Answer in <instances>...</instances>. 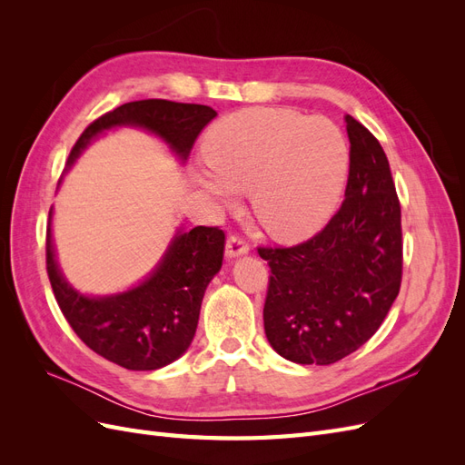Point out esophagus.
<instances>
[{
	"mask_svg": "<svg viewBox=\"0 0 465 465\" xmlns=\"http://www.w3.org/2000/svg\"><path fill=\"white\" fill-rule=\"evenodd\" d=\"M248 250H250V244L246 242V238L238 236V234H231L229 241H227V248H224V252H227V258H236V256L248 254Z\"/></svg>",
	"mask_w": 465,
	"mask_h": 465,
	"instance_id": "obj_1",
	"label": "esophagus"
}]
</instances>
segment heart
<instances>
[{"mask_svg": "<svg viewBox=\"0 0 465 465\" xmlns=\"http://www.w3.org/2000/svg\"><path fill=\"white\" fill-rule=\"evenodd\" d=\"M209 168L198 184L232 205L250 192L254 217L277 241L297 242L320 231L340 203L349 174V143L328 118L289 108H246L223 118L203 139Z\"/></svg>", "mask_w": 465, "mask_h": 465, "instance_id": "obj_1", "label": "heart"}]
</instances>
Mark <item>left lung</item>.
I'll list each match as a JSON object with an SVG mask.
<instances>
[{"label":"left lung","instance_id":"8db88e82","mask_svg":"<svg viewBox=\"0 0 465 465\" xmlns=\"http://www.w3.org/2000/svg\"><path fill=\"white\" fill-rule=\"evenodd\" d=\"M345 200L318 234L297 246L258 248L270 265L263 328L281 357L331 364L367 343L401 285V207L378 139L345 116Z\"/></svg>","mask_w":465,"mask_h":465}]
</instances>
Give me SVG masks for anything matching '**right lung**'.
<instances>
[{
    "label": "right lung",
    "instance_id": "right-lung-1",
    "mask_svg": "<svg viewBox=\"0 0 465 465\" xmlns=\"http://www.w3.org/2000/svg\"><path fill=\"white\" fill-rule=\"evenodd\" d=\"M217 116L203 104L147 98L125 103L89 124L69 153L67 168L91 139L118 125H135L188 159L200 132ZM52 217V209H50ZM224 232L219 227L178 231L161 263L142 285L110 297H85L64 279L46 231V270L54 297L79 340L96 355L128 371H154L190 347L209 281L221 270Z\"/></svg>",
    "mask_w": 465,
    "mask_h": 465
}]
</instances>
